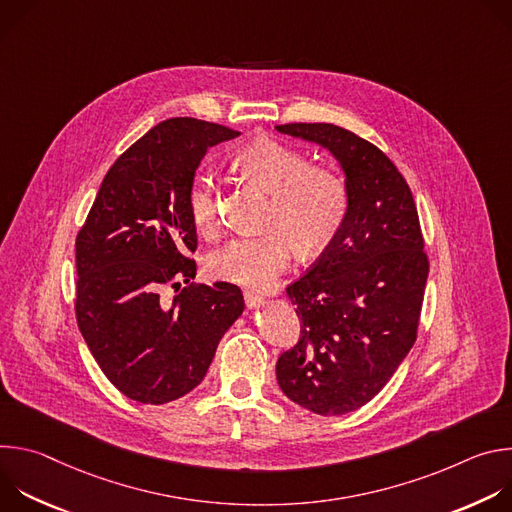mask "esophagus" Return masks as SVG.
<instances>
[{"label":"esophagus","instance_id":"esophagus-1","mask_svg":"<svg viewBox=\"0 0 512 512\" xmlns=\"http://www.w3.org/2000/svg\"><path fill=\"white\" fill-rule=\"evenodd\" d=\"M245 304H247V308H259L265 300H263V296H259V294H255V291H245Z\"/></svg>","mask_w":512,"mask_h":512}]
</instances>
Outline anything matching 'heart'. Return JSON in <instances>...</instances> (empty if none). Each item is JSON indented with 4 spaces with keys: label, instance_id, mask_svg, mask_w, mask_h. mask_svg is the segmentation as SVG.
I'll return each instance as SVG.
<instances>
[{
    "label": "heart",
    "instance_id": "1",
    "mask_svg": "<svg viewBox=\"0 0 512 512\" xmlns=\"http://www.w3.org/2000/svg\"><path fill=\"white\" fill-rule=\"evenodd\" d=\"M239 172L269 192L265 227L257 237H237L208 257L212 277L265 289L285 271L294 253L314 255L326 249L348 212V186L340 172L310 164L308 156L273 137L249 143L235 158ZM194 227L212 235L218 229L216 188L204 174L188 190Z\"/></svg>",
    "mask_w": 512,
    "mask_h": 512
}]
</instances>
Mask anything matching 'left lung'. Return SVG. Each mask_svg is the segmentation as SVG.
Instances as JSON below:
<instances>
[{"label": "left lung", "instance_id": "left-lung-1", "mask_svg": "<svg viewBox=\"0 0 512 512\" xmlns=\"http://www.w3.org/2000/svg\"><path fill=\"white\" fill-rule=\"evenodd\" d=\"M342 166L348 212L334 241L287 285L300 340L277 358L281 391L318 415L367 405L417 338L429 273L413 194L371 141L332 123H285Z\"/></svg>", "mask_w": 512, "mask_h": 512}]
</instances>
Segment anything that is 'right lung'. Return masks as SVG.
<instances>
[{"label": "right lung", "mask_w": 512, "mask_h": 512, "mask_svg": "<svg viewBox=\"0 0 512 512\" xmlns=\"http://www.w3.org/2000/svg\"><path fill=\"white\" fill-rule=\"evenodd\" d=\"M237 135L192 117L158 123L109 168L77 235L79 330L105 377L133 401L164 405L190 393L243 314L241 289L194 283L188 257L198 245L188 212L196 168L208 148Z\"/></svg>", "instance_id": "obj_1"}]
</instances>
